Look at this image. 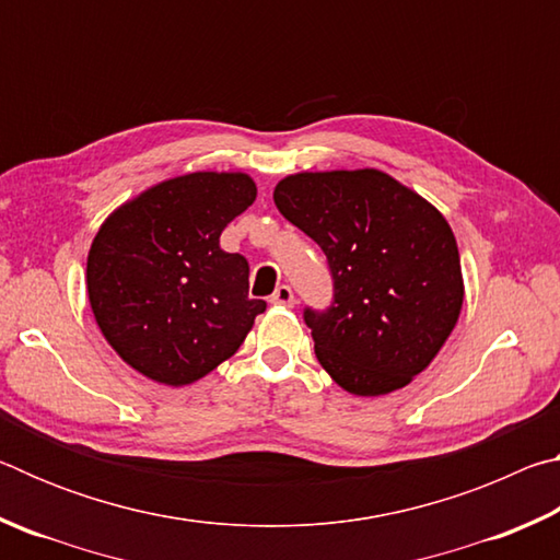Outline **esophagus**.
I'll return each mask as SVG.
<instances>
[{
	"mask_svg": "<svg viewBox=\"0 0 560 560\" xmlns=\"http://www.w3.org/2000/svg\"><path fill=\"white\" fill-rule=\"evenodd\" d=\"M293 291L291 287H287V283H281V287L271 293V303L273 306H293Z\"/></svg>",
	"mask_w": 560,
	"mask_h": 560,
	"instance_id": "esophagus-1",
	"label": "esophagus"
}]
</instances>
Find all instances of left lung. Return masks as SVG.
<instances>
[{
    "instance_id": "1",
    "label": "left lung",
    "mask_w": 560,
    "mask_h": 560,
    "mask_svg": "<svg viewBox=\"0 0 560 560\" xmlns=\"http://www.w3.org/2000/svg\"><path fill=\"white\" fill-rule=\"evenodd\" d=\"M273 202L328 259L334 301L306 306L318 363L363 397L400 390L457 324L464 283L444 217L381 170L283 177Z\"/></svg>"
}]
</instances>
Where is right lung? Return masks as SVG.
<instances>
[{
  "label": "right lung",
  "instance_id": "1",
  "mask_svg": "<svg viewBox=\"0 0 560 560\" xmlns=\"http://www.w3.org/2000/svg\"><path fill=\"white\" fill-rule=\"evenodd\" d=\"M257 197L244 173H189L113 212L89 252L101 334L138 373L189 385L232 358L267 303L249 299V264L220 234Z\"/></svg>",
  "mask_w": 560,
  "mask_h": 560
}]
</instances>
